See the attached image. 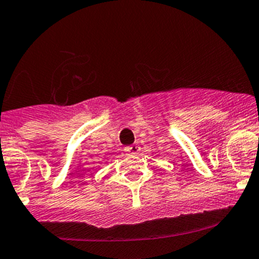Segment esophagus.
Listing matches in <instances>:
<instances>
[{
	"instance_id": "esophagus-1",
	"label": "esophagus",
	"mask_w": 259,
	"mask_h": 259,
	"mask_svg": "<svg viewBox=\"0 0 259 259\" xmlns=\"http://www.w3.org/2000/svg\"><path fill=\"white\" fill-rule=\"evenodd\" d=\"M124 151H125L127 154H138L140 151V146L139 145H132V146H126L124 148Z\"/></svg>"
}]
</instances>
